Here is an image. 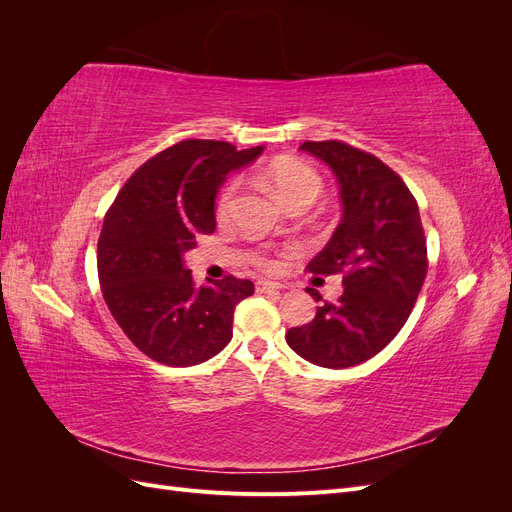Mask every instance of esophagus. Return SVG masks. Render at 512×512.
I'll return each mask as SVG.
<instances>
[{"label":"esophagus","instance_id":"obj_1","mask_svg":"<svg viewBox=\"0 0 512 512\" xmlns=\"http://www.w3.org/2000/svg\"><path fill=\"white\" fill-rule=\"evenodd\" d=\"M256 290L258 292H280L282 290V284H275V282H269V280H260L256 282Z\"/></svg>","mask_w":512,"mask_h":512}]
</instances>
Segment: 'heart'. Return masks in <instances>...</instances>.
<instances>
[{"mask_svg": "<svg viewBox=\"0 0 512 512\" xmlns=\"http://www.w3.org/2000/svg\"><path fill=\"white\" fill-rule=\"evenodd\" d=\"M267 181L271 188L280 194V198L288 207L299 203H314L322 192V181L314 168H309L297 160H277L267 168ZM241 183L235 179L230 181L218 200V213L226 215L239 194Z\"/></svg>", "mask_w": 512, "mask_h": 512, "instance_id": "b5f03b06", "label": "heart"}]
</instances>
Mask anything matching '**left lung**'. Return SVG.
<instances>
[{
  "instance_id": "1",
  "label": "left lung",
  "mask_w": 512,
  "mask_h": 512,
  "mask_svg": "<svg viewBox=\"0 0 512 512\" xmlns=\"http://www.w3.org/2000/svg\"><path fill=\"white\" fill-rule=\"evenodd\" d=\"M299 149L333 170L342 200V220L307 269L344 273V292L288 329L286 342L309 363L344 369L376 356L406 324L427 275L425 232L408 185L376 156L342 141Z\"/></svg>"
}]
</instances>
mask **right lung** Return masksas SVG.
Segmentation results:
<instances>
[{
	"mask_svg": "<svg viewBox=\"0 0 512 512\" xmlns=\"http://www.w3.org/2000/svg\"><path fill=\"white\" fill-rule=\"evenodd\" d=\"M262 151L181 141L138 168L108 209L98 241L102 294L121 331L149 359L190 367L230 342L232 314L254 284L228 275L196 286L183 254L215 230V196L228 173Z\"/></svg>",
	"mask_w": 512,
	"mask_h": 512,
	"instance_id": "right-lung-1",
	"label": "right lung"
}]
</instances>
